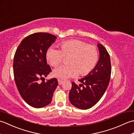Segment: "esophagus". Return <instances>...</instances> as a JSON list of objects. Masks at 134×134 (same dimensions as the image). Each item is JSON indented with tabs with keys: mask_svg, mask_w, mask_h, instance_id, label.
Returning a JSON list of instances; mask_svg holds the SVG:
<instances>
[{
	"mask_svg": "<svg viewBox=\"0 0 134 134\" xmlns=\"http://www.w3.org/2000/svg\"><path fill=\"white\" fill-rule=\"evenodd\" d=\"M63 81L60 80V79H58V83L59 85H62L63 83Z\"/></svg>",
	"mask_w": 134,
	"mask_h": 134,
	"instance_id": "esophagus-1",
	"label": "esophagus"
}]
</instances>
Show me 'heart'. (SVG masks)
I'll return each instance as SVG.
<instances>
[{
	"instance_id": "heart-1",
	"label": "heart",
	"mask_w": 134,
	"mask_h": 134,
	"mask_svg": "<svg viewBox=\"0 0 134 134\" xmlns=\"http://www.w3.org/2000/svg\"><path fill=\"white\" fill-rule=\"evenodd\" d=\"M60 50L49 48L46 58L53 67L62 63L64 58H69L67 66H59L53 70V75L61 79H67L79 75L86 76L96 67L98 60L97 48L79 40L72 39L62 42Z\"/></svg>"
}]
</instances>
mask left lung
<instances>
[{
  "label": "left lung",
  "mask_w": 134,
  "mask_h": 134,
  "mask_svg": "<svg viewBox=\"0 0 134 134\" xmlns=\"http://www.w3.org/2000/svg\"><path fill=\"white\" fill-rule=\"evenodd\" d=\"M99 58L96 67L89 74L79 80L78 86L72 82L69 99L74 106L81 109L93 107L104 95L109 83L111 64L109 53L103 45L98 44Z\"/></svg>",
  "instance_id": "obj_1"
}]
</instances>
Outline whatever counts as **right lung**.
I'll return each instance as SVG.
<instances>
[{"label": "right lung", "instance_id": "1", "mask_svg": "<svg viewBox=\"0 0 134 134\" xmlns=\"http://www.w3.org/2000/svg\"><path fill=\"white\" fill-rule=\"evenodd\" d=\"M56 38L48 33L32 34L21 41L14 55L13 71L16 87L24 100L34 108L49 104L58 85L56 78L39 81L52 71L47 64L46 53Z\"/></svg>", "mask_w": 134, "mask_h": 134}]
</instances>
